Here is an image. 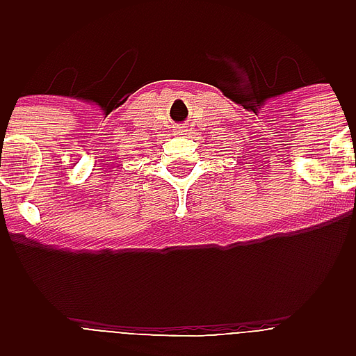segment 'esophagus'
I'll use <instances>...</instances> for the list:
<instances>
[{
  "label": "esophagus",
  "mask_w": 356,
  "mask_h": 356,
  "mask_svg": "<svg viewBox=\"0 0 356 356\" xmlns=\"http://www.w3.org/2000/svg\"><path fill=\"white\" fill-rule=\"evenodd\" d=\"M181 131H184V130H178V134H181Z\"/></svg>",
  "instance_id": "obj_1"
}]
</instances>
